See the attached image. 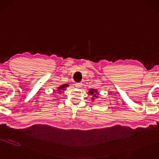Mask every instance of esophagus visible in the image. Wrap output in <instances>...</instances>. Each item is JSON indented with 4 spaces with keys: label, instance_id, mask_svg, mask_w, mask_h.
I'll return each instance as SVG.
<instances>
[{
    "label": "esophagus",
    "instance_id": "34e87169",
    "mask_svg": "<svg viewBox=\"0 0 159 159\" xmlns=\"http://www.w3.org/2000/svg\"><path fill=\"white\" fill-rule=\"evenodd\" d=\"M75 87H76V88H80L81 87H82V84L80 83H76V84H75Z\"/></svg>",
    "mask_w": 159,
    "mask_h": 159
}]
</instances>
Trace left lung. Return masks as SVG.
<instances>
[{
	"mask_svg": "<svg viewBox=\"0 0 159 159\" xmlns=\"http://www.w3.org/2000/svg\"><path fill=\"white\" fill-rule=\"evenodd\" d=\"M89 94H90L93 96V97H92L93 101H94V98H98V93L97 89H90V90H89Z\"/></svg>",
	"mask_w": 159,
	"mask_h": 159,
	"instance_id": "obj_1",
	"label": "left lung"
}]
</instances>
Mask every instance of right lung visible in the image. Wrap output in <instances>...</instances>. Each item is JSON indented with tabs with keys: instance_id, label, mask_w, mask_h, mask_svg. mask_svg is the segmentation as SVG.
<instances>
[{
	"instance_id": "add662e5",
	"label": "right lung",
	"mask_w": 159,
	"mask_h": 159,
	"mask_svg": "<svg viewBox=\"0 0 159 159\" xmlns=\"http://www.w3.org/2000/svg\"><path fill=\"white\" fill-rule=\"evenodd\" d=\"M68 87H69V84L65 83V84H62V85L59 86V87H57V90H56V91H57V93H61V94L62 90H66V88Z\"/></svg>"
}]
</instances>
